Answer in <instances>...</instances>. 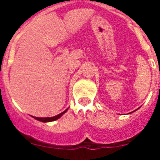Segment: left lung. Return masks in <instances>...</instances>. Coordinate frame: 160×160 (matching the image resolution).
Masks as SVG:
<instances>
[{
    "label": "left lung",
    "instance_id": "left-lung-1",
    "mask_svg": "<svg viewBox=\"0 0 160 160\" xmlns=\"http://www.w3.org/2000/svg\"><path fill=\"white\" fill-rule=\"evenodd\" d=\"M138 109H139V108H138ZM137 109H135V110H134V111H133V112H134V111H136ZM130 113H132V112H130Z\"/></svg>",
    "mask_w": 160,
    "mask_h": 160
}]
</instances>
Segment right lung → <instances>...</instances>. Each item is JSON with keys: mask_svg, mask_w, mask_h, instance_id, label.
Here are the masks:
<instances>
[{"mask_svg": "<svg viewBox=\"0 0 160 160\" xmlns=\"http://www.w3.org/2000/svg\"><path fill=\"white\" fill-rule=\"evenodd\" d=\"M68 110V109H66L65 110V111L61 112L60 114H57V115H55V116H53V117H46V118H39V117H34L32 116L34 118V119H36V120H39V121L41 122H44V123H47V122H51V121H55V120H56V119H60V117L62 116L63 114H65V113H66V111Z\"/></svg>", "mask_w": 160, "mask_h": 160, "instance_id": "1", "label": "right lung"}]
</instances>
